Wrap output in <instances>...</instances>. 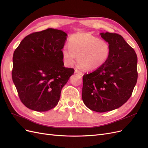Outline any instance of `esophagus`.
<instances>
[{
	"label": "esophagus",
	"instance_id": "obj_1",
	"mask_svg": "<svg viewBox=\"0 0 148 148\" xmlns=\"http://www.w3.org/2000/svg\"><path fill=\"white\" fill-rule=\"evenodd\" d=\"M75 73H78V74H79V75H83V73L81 71H79V70H77V69H75Z\"/></svg>",
	"mask_w": 148,
	"mask_h": 148
}]
</instances>
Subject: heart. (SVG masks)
I'll return each instance as SVG.
<instances>
[{"mask_svg":"<svg viewBox=\"0 0 148 148\" xmlns=\"http://www.w3.org/2000/svg\"><path fill=\"white\" fill-rule=\"evenodd\" d=\"M108 42L100 40L89 33L73 34L69 39V46L62 50V59L68 66H72L78 58V64L87 71L99 69L108 60L110 54Z\"/></svg>","mask_w":148,"mask_h":148,"instance_id":"b5f03b06","label":"heart"}]
</instances>
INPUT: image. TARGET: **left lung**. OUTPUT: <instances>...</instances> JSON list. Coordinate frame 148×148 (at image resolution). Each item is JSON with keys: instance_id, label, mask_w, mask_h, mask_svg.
I'll return each mask as SVG.
<instances>
[{"instance_id": "obj_1", "label": "left lung", "mask_w": 148, "mask_h": 148, "mask_svg": "<svg viewBox=\"0 0 148 148\" xmlns=\"http://www.w3.org/2000/svg\"><path fill=\"white\" fill-rule=\"evenodd\" d=\"M110 46L108 60L83 77L82 99L88 108L105 112L119 108L132 96L138 78L137 56L122 36L101 33Z\"/></svg>"}]
</instances>
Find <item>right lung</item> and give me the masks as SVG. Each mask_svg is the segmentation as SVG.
<instances>
[{"mask_svg": "<svg viewBox=\"0 0 148 148\" xmlns=\"http://www.w3.org/2000/svg\"><path fill=\"white\" fill-rule=\"evenodd\" d=\"M66 37L63 31L48 28L28 35L14 51L12 79L28 109L46 112L59 102L62 88L74 73L62 59Z\"/></svg>", "mask_w": 148, "mask_h": 148, "instance_id": "right-lung-1", "label": "right lung"}]
</instances>
